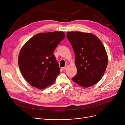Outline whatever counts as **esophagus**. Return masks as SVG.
Wrapping results in <instances>:
<instances>
[{"mask_svg":"<svg viewBox=\"0 0 125 125\" xmlns=\"http://www.w3.org/2000/svg\"><path fill=\"white\" fill-rule=\"evenodd\" d=\"M67 67H68V65H66L64 67H62V69H63V70H65V69H66L67 68Z\"/></svg>","mask_w":125,"mask_h":125,"instance_id":"obj_1","label":"esophagus"}]
</instances>
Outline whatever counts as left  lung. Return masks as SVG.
I'll return each instance as SVG.
<instances>
[{
  "label": "left lung",
  "instance_id": "8db88e82",
  "mask_svg": "<svg viewBox=\"0 0 125 125\" xmlns=\"http://www.w3.org/2000/svg\"><path fill=\"white\" fill-rule=\"evenodd\" d=\"M66 37L73 49L76 74L72 80L88 88L95 84L102 77L106 69V52L100 39L89 33L67 32Z\"/></svg>",
  "mask_w": 125,
  "mask_h": 125
}]
</instances>
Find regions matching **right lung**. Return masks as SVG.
I'll return each instance as SVG.
<instances>
[{
	"mask_svg": "<svg viewBox=\"0 0 125 125\" xmlns=\"http://www.w3.org/2000/svg\"><path fill=\"white\" fill-rule=\"evenodd\" d=\"M65 36L62 31L40 33L31 38L21 49L19 66L32 86L43 89L56 81L60 68L54 51Z\"/></svg>",
	"mask_w": 125,
	"mask_h": 125,
	"instance_id": "add662e5",
	"label": "right lung"
}]
</instances>
